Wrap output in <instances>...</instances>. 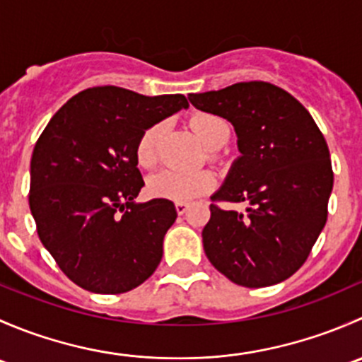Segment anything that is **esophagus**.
Instances as JSON below:
<instances>
[{"mask_svg": "<svg viewBox=\"0 0 362 362\" xmlns=\"http://www.w3.org/2000/svg\"><path fill=\"white\" fill-rule=\"evenodd\" d=\"M175 208H177V214H178V215H184L185 211H187L189 203H185V202H178V203H175Z\"/></svg>", "mask_w": 362, "mask_h": 362, "instance_id": "1", "label": "esophagus"}]
</instances>
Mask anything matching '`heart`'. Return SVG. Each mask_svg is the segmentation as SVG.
Segmentation results:
<instances>
[{
    "label": "heart",
    "instance_id": "heart-1",
    "mask_svg": "<svg viewBox=\"0 0 362 362\" xmlns=\"http://www.w3.org/2000/svg\"><path fill=\"white\" fill-rule=\"evenodd\" d=\"M191 129L206 147L217 144L226 133H229L228 122L214 113H196L189 120ZM160 133L159 124L147 127L138 138L136 159L140 166H152L156 160V144ZM215 177L210 171H184L160 170L148 178V192L156 198L170 199V202H191L214 189Z\"/></svg>",
    "mask_w": 362,
    "mask_h": 362
}]
</instances>
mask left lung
I'll list each match as a JSON object with an SVG mask.
<instances>
[{
    "instance_id": "obj_1",
    "label": "left lung",
    "mask_w": 362,
    "mask_h": 362,
    "mask_svg": "<svg viewBox=\"0 0 362 362\" xmlns=\"http://www.w3.org/2000/svg\"><path fill=\"white\" fill-rule=\"evenodd\" d=\"M198 110L224 117L240 158L211 202H247L243 214L210 204L203 229L208 261L238 286H275L294 275L327 221L333 168L308 110L268 82L191 94Z\"/></svg>"
}]
</instances>
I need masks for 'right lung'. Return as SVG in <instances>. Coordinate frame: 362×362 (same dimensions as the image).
I'll return each mask as SVG.
<instances>
[{
	"label": "right lung",
	"instance_id": "1",
	"mask_svg": "<svg viewBox=\"0 0 362 362\" xmlns=\"http://www.w3.org/2000/svg\"><path fill=\"white\" fill-rule=\"evenodd\" d=\"M189 103L90 87L56 112L31 158L29 208L43 247L82 289L120 294L144 284L177 218L170 199L134 203L145 182L136 144L147 127Z\"/></svg>",
	"mask_w": 362,
	"mask_h": 362
}]
</instances>
